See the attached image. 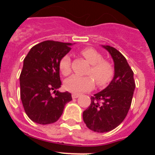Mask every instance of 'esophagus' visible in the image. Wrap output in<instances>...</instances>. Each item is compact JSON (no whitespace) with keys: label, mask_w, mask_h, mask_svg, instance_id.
Instances as JSON below:
<instances>
[{"label":"esophagus","mask_w":155,"mask_h":155,"mask_svg":"<svg viewBox=\"0 0 155 155\" xmlns=\"http://www.w3.org/2000/svg\"><path fill=\"white\" fill-rule=\"evenodd\" d=\"M79 97V94H76V93H73L72 94V98H77Z\"/></svg>","instance_id":"obj_1"}]
</instances>
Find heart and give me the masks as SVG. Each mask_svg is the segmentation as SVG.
<instances>
[{"mask_svg": "<svg viewBox=\"0 0 155 155\" xmlns=\"http://www.w3.org/2000/svg\"><path fill=\"white\" fill-rule=\"evenodd\" d=\"M91 65L87 74L89 76H72L64 83L68 91L74 93H81L91 90L94 87V81L99 87H105L113 81L116 70L113 64L105 60L102 54L91 47L84 48L81 51ZM59 69L64 76H68L71 73V60L69 55H65L59 62Z\"/></svg>", "mask_w": 155, "mask_h": 155, "instance_id": "1", "label": "heart"}]
</instances>
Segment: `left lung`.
<instances>
[{"mask_svg": "<svg viewBox=\"0 0 155 155\" xmlns=\"http://www.w3.org/2000/svg\"><path fill=\"white\" fill-rule=\"evenodd\" d=\"M104 47L114 61L115 77L106 88L91 97V104L83 112L86 126L98 133L109 132L124 121L130 108L136 85L134 71L124 56L112 46Z\"/></svg>", "mask_w": 155, "mask_h": 155, "instance_id": "left-lung-1", "label": "left lung"}]
</instances>
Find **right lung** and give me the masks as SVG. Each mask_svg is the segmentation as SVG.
I'll return each instance as SVG.
<instances>
[{
  "instance_id": "1",
  "label": "right lung",
  "mask_w": 155,
  "mask_h": 155,
  "mask_svg": "<svg viewBox=\"0 0 155 155\" xmlns=\"http://www.w3.org/2000/svg\"><path fill=\"white\" fill-rule=\"evenodd\" d=\"M71 43L46 40L31 48L24 59L20 74V96L28 118L39 124L55 123L72 100L61 86L59 62L71 50Z\"/></svg>"
}]
</instances>
